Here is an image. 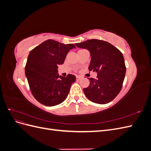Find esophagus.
I'll return each mask as SVG.
<instances>
[{"mask_svg": "<svg viewBox=\"0 0 151 151\" xmlns=\"http://www.w3.org/2000/svg\"><path fill=\"white\" fill-rule=\"evenodd\" d=\"M82 78H83V77H81L80 76H76V80L77 81H80Z\"/></svg>", "mask_w": 151, "mask_h": 151, "instance_id": "esophagus-1", "label": "esophagus"}]
</instances>
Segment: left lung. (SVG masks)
Wrapping results in <instances>:
<instances>
[{
	"instance_id": "left-lung-1",
	"label": "left lung",
	"mask_w": 151,
	"mask_h": 151,
	"mask_svg": "<svg viewBox=\"0 0 151 151\" xmlns=\"http://www.w3.org/2000/svg\"><path fill=\"white\" fill-rule=\"evenodd\" d=\"M88 50L91 57L89 70L97 72V78H89L90 84L83 89L91 101L106 104L119 94L126 73L123 54L113 45L103 40L92 39L76 43Z\"/></svg>"
}]
</instances>
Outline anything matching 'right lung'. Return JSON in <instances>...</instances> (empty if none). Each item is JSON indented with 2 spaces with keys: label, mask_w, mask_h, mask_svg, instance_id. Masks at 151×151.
Instances as JSON below:
<instances>
[{
  "label": "right lung",
  "mask_w": 151,
  "mask_h": 151,
  "mask_svg": "<svg viewBox=\"0 0 151 151\" xmlns=\"http://www.w3.org/2000/svg\"><path fill=\"white\" fill-rule=\"evenodd\" d=\"M74 44L47 40L30 52L25 66V74L32 94L38 102L47 106L62 103L67 97L76 77L72 74L59 76L58 65L65 61Z\"/></svg>",
  "instance_id": "1"
}]
</instances>
